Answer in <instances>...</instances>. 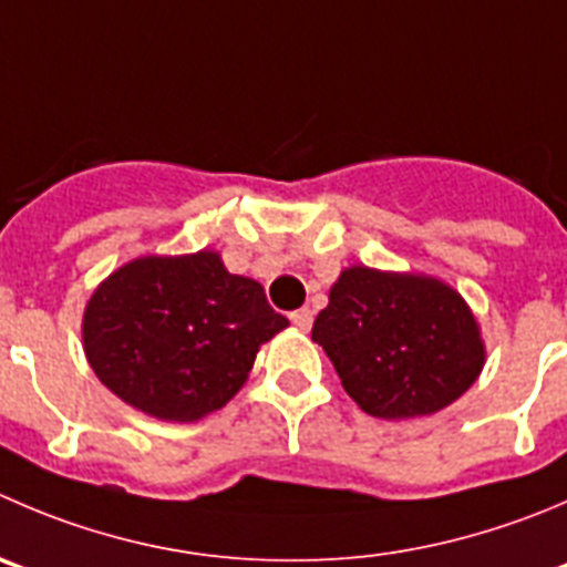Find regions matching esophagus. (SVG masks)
Masks as SVG:
<instances>
[{
  "label": "esophagus",
  "instance_id": "34e87169",
  "mask_svg": "<svg viewBox=\"0 0 567 567\" xmlns=\"http://www.w3.org/2000/svg\"><path fill=\"white\" fill-rule=\"evenodd\" d=\"M289 320H292V326L300 328V331H309L311 322H315V315H311V309H298L289 315Z\"/></svg>",
  "mask_w": 567,
  "mask_h": 567
}]
</instances>
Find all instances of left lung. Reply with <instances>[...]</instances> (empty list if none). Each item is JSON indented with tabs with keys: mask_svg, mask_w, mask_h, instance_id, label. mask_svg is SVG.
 Segmentation results:
<instances>
[{
	"mask_svg": "<svg viewBox=\"0 0 567 567\" xmlns=\"http://www.w3.org/2000/svg\"><path fill=\"white\" fill-rule=\"evenodd\" d=\"M311 339L333 361L344 392L384 420L440 412L465 395L484 368L467 303L425 275L344 269Z\"/></svg>",
	"mask_w": 567,
	"mask_h": 567,
	"instance_id": "left-lung-1",
	"label": "left lung"
}]
</instances>
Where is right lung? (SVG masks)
<instances>
[{
  "label": "right lung",
  "mask_w": 567,
  "mask_h": 567,
  "mask_svg": "<svg viewBox=\"0 0 567 567\" xmlns=\"http://www.w3.org/2000/svg\"><path fill=\"white\" fill-rule=\"evenodd\" d=\"M287 326L261 284L203 250L116 269L85 306L83 342L113 395L188 423L223 409L247 381L258 344Z\"/></svg>",
  "instance_id": "obj_1"
}]
</instances>
